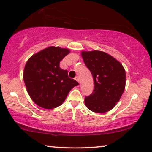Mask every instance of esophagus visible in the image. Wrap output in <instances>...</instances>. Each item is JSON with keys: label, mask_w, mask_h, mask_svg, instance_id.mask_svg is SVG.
<instances>
[{"label": "esophagus", "mask_w": 152, "mask_h": 152, "mask_svg": "<svg viewBox=\"0 0 152 152\" xmlns=\"http://www.w3.org/2000/svg\"><path fill=\"white\" fill-rule=\"evenodd\" d=\"M75 80L76 81H77L80 83V79H79V77H76L75 78Z\"/></svg>", "instance_id": "obj_1"}]
</instances>
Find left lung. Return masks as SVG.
Listing matches in <instances>:
<instances>
[{"label":"left lung","mask_w":152,"mask_h":152,"mask_svg":"<svg viewBox=\"0 0 152 152\" xmlns=\"http://www.w3.org/2000/svg\"><path fill=\"white\" fill-rule=\"evenodd\" d=\"M94 79V91L85 96L86 106L95 113L111 110L118 102L125 87V70L109 54L99 50L82 52Z\"/></svg>","instance_id":"8db88e82"}]
</instances>
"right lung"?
Returning <instances> with one entry per match:
<instances>
[{
	"mask_svg": "<svg viewBox=\"0 0 152 152\" xmlns=\"http://www.w3.org/2000/svg\"><path fill=\"white\" fill-rule=\"evenodd\" d=\"M70 53L66 48H46L33 55L26 63L23 79L35 104L46 109L58 107L73 87L79 85L60 67V62Z\"/></svg>",
	"mask_w": 152,
	"mask_h": 152,
	"instance_id": "add662e5",
	"label": "right lung"
}]
</instances>
